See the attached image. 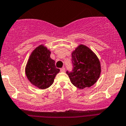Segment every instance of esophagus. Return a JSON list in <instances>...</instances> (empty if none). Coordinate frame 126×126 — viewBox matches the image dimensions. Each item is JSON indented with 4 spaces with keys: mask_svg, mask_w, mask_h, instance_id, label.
<instances>
[{
    "mask_svg": "<svg viewBox=\"0 0 126 126\" xmlns=\"http://www.w3.org/2000/svg\"><path fill=\"white\" fill-rule=\"evenodd\" d=\"M61 72H65V68H61Z\"/></svg>",
    "mask_w": 126,
    "mask_h": 126,
    "instance_id": "obj_1",
    "label": "esophagus"
}]
</instances>
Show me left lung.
I'll return each mask as SVG.
<instances>
[{
  "label": "left lung",
  "instance_id": "obj_1",
  "mask_svg": "<svg viewBox=\"0 0 126 126\" xmlns=\"http://www.w3.org/2000/svg\"><path fill=\"white\" fill-rule=\"evenodd\" d=\"M73 70L67 71L70 81L79 89L94 85L101 74V64L95 54L87 46L81 45L72 53Z\"/></svg>",
  "mask_w": 126,
  "mask_h": 126
}]
</instances>
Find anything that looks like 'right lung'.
Instances as JSON below:
<instances>
[{"label":"right lung","instance_id":"1","mask_svg":"<svg viewBox=\"0 0 126 126\" xmlns=\"http://www.w3.org/2000/svg\"><path fill=\"white\" fill-rule=\"evenodd\" d=\"M50 52L40 45L30 56L25 68L29 81L39 89H45L53 84L56 75L60 70L56 68L55 61L50 58Z\"/></svg>","mask_w":126,"mask_h":126}]
</instances>
